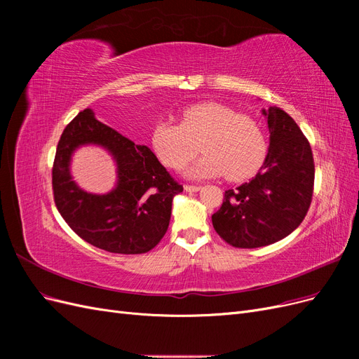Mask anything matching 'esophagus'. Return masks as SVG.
Here are the masks:
<instances>
[{
	"label": "esophagus",
	"instance_id": "34e87169",
	"mask_svg": "<svg viewBox=\"0 0 359 359\" xmlns=\"http://www.w3.org/2000/svg\"><path fill=\"white\" fill-rule=\"evenodd\" d=\"M184 189H186V191H190V193H194V191H199L201 190L199 186H190V184H187V186H184Z\"/></svg>",
	"mask_w": 359,
	"mask_h": 359
}]
</instances>
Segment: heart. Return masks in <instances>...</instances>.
<instances>
[{
	"label": "heart",
	"instance_id": "obj_1",
	"mask_svg": "<svg viewBox=\"0 0 359 359\" xmlns=\"http://www.w3.org/2000/svg\"><path fill=\"white\" fill-rule=\"evenodd\" d=\"M198 143L205 156L186 169L190 178L224 173L229 181H244L255 175L266 156V140L255 119L219 103L184 107L180 124L161 121L151 133L154 153L173 169L196 156Z\"/></svg>",
	"mask_w": 359,
	"mask_h": 359
}]
</instances>
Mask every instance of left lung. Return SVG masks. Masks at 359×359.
<instances>
[{"label": "left lung", "mask_w": 359, "mask_h": 359, "mask_svg": "<svg viewBox=\"0 0 359 359\" xmlns=\"http://www.w3.org/2000/svg\"><path fill=\"white\" fill-rule=\"evenodd\" d=\"M269 148L257 175L235 190L224 191L212 226L238 248L274 244L292 233L306 217L314 184V161L307 137L277 106L264 109Z\"/></svg>", "instance_id": "8db88e82"}]
</instances>
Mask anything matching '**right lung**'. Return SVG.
Returning a JSON list of instances; mask_svg holds the SVG:
<instances>
[{"label": "right lung", "instance_id": "obj_1", "mask_svg": "<svg viewBox=\"0 0 359 359\" xmlns=\"http://www.w3.org/2000/svg\"><path fill=\"white\" fill-rule=\"evenodd\" d=\"M82 144L103 146L117 163L114 191L93 195L71 178L69 161ZM52 189L62 219L91 245L119 255H140L165 236L172 199L182 191L145 145H136L100 123L93 109H83L64 128L52 168Z\"/></svg>", "mask_w": 359, "mask_h": 359}]
</instances>
